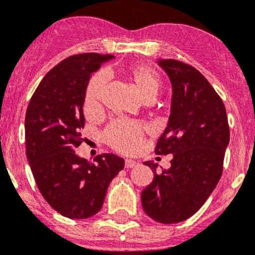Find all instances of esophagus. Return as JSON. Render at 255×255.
<instances>
[{
	"label": "esophagus",
	"instance_id": "1",
	"mask_svg": "<svg viewBox=\"0 0 255 255\" xmlns=\"http://www.w3.org/2000/svg\"><path fill=\"white\" fill-rule=\"evenodd\" d=\"M135 166H137V162L135 161V160H131V159L125 160V168L126 169H131V168H135Z\"/></svg>",
	"mask_w": 255,
	"mask_h": 255
}]
</instances>
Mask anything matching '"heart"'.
<instances>
[{
    "label": "heart",
    "mask_w": 255,
    "mask_h": 255,
    "mask_svg": "<svg viewBox=\"0 0 255 255\" xmlns=\"http://www.w3.org/2000/svg\"><path fill=\"white\" fill-rule=\"evenodd\" d=\"M126 76L139 91L142 99L152 101L159 94L162 86V80L159 72L149 65H136L126 71ZM108 90V76L103 72L91 77L86 87L84 109L89 115H95L103 109L104 99ZM144 126L130 121H115L106 128L104 139L116 151L130 154L141 147L145 136Z\"/></svg>",
    "instance_id": "b5f03b06"
}]
</instances>
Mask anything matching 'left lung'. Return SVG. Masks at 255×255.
<instances>
[{"instance_id":"left-lung-1","label":"left lung","mask_w":255,"mask_h":255,"mask_svg":"<svg viewBox=\"0 0 255 255\" xmlns=\"http://www.w3.org/2000/svg\"><path fill=\"white\" fill-rule=\"evenodd\" d=\"M173 86L171 114L155 146L156 155L173 154L171 166L156 173L141 193L145 213L162 224L184 222L195 214L223 173L229 124L223 100L195 67L178 60H160Z\"/></svg>"}]
</instances>
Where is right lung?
Instances as JSON below:
<instances>
[{
	"label": "right lung",
	"mask_w": 255,
	"mask_h": 255,
	"mask_svg": "<svg viewBox=\"0 0 255 255\" xmlns=\"http://www.w3.org/2000/svg\"><path fill=\"white\" fill-rule=\"evenodd\" d=\"M113 55H72L45 75L25 118L26 155L46 202L64 217L85 219L99 213L109 184L124 159L101 154L87 161L75 149L82 142V106L91 74Z\"/></svg>",
	"instance_id": "add662e5"
}]
</instances>
